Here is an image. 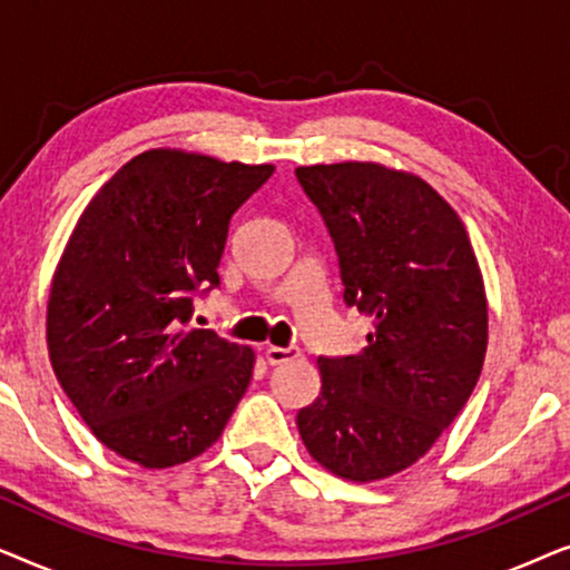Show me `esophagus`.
Instances as JSON below:
<instances>
[{
    "instance_id": "1",
    "label": "esophagus",
    "mask_w": 570,
    "mask_h": 570,
    "mask_svg": "<svg viewBox=\"0 0 570 570\" xmlns=\"http://www.w3.org/2000/svg\"><path fill=\"white\" fill-rule=\"evenodd\" d=\"M267 361L272 363V365H283V363H291V361H295V357H301V350L298 347H275V345H269L267 347Z\"/></svg>"
}]
</instances>
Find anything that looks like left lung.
<instances>
[{"label":"left lung","instance_id":"left-lung-1","mask_svg":"<svg viewBox=\"0 0 570 570\" xmlns=\"http://www.w3.org/2000/svg\"><path fill=\"white\" fill-rule=\"evenodd\" d=\"M324 217L347 308L373 318L357 355L318 357L322 394L298 412L308 454L353 482L415 464L470 400L488 303L466 230L423 178L379 163L295 168Z\"/></svg>","mask_w":570,"mask_h":570}]
</instances>
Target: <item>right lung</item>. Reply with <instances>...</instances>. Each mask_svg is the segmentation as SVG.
Here are the masks:
<instances>
[{
	"label": "right lung",
	"instance_id": "1",
	"mask_svg": "<svg viewBox=\"0 0 570 570\" xmlns=\"http://www.w3.org/2000/svg\"><path fill=\"white\" fill-rule=\"evenodd\" d=\"M272 166L147 150L90 199L61 254L46 337L61 389L116 454L166 470L220 439L252 347L189 326L220 285L230 217Z\"/></svg>",
	"mask_w": 570,
	"mask_h": 570
}]
</instances>
